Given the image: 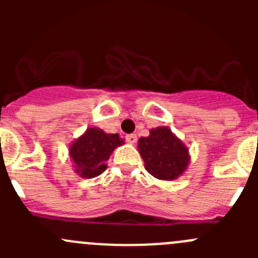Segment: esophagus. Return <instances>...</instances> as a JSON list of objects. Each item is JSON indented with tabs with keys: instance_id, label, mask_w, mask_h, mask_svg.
I'll use <instances>...</instances> for the list:
<instances>
[{
	"instance_id": "1",
	"label": "esophagus",
	"mask_w": 258,
	"mask_h": 258,
	"mask_svg": "<svg viewBox=\"0 0 258 258\" xmlns=\"http://www.w3.org/2000/svg\"><path fill=\"white\" fill-rule=\"evenodd\" d=\"M126 141L128 142V144H131V145L136 144V142H137V136L135 134L127 135V136H126Z\"/></svg>"
}]
</instances>
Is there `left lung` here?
<instances>
[{"label": "left lung", "instance_id": "8db88e82", "mask_svg": "<svg viewBox=\"0 0 258 258\" xmlns=\"http://www.w3.org/2000/svg\"><path fill=\"white\" fill-rule=\"evenodd\" d=\"M137 148L147 172L162 181L183 175L191 160L188 147L166 126L151 128L150 136L139 140Z\"/></svg>", "mask_w": 258, "mask_h": 258}]
</instances>
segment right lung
Returning <instances> with one entry per match:
<instances>
[{"mask_svg":"<svg viewBox=\"0 0 258 258\" xmlns=\"http://www.w3.org/2000/svg\"><path fill=\"white\" fill-rule=\"evenodd\" d=\"M124 144L118 134H106L97 127H90L71 142L69 155L75 173L82 178H93L106 171V161L114 148Z\"/></svg>","mask_w":258,"mask_h":258,"instance_id":"obj_1","label":"right lung"}]
</instances>
